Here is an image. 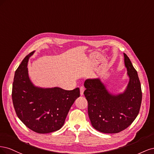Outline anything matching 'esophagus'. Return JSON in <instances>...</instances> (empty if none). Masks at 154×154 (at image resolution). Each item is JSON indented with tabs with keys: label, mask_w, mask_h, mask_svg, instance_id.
<instances>
[{
	"label": "esophagus",
	"mask_w": 154,
	"mask_h": 154,
	"mask_svg": "<svg viewBox=\"0 0 154 154\" xmlns=\"http://www.w3.org/2000/svg\"><path fill=\"white\" fill-rule=\"evenodd\" d=\"M80 95L81 96H83V92H84V91H85V88L83 87H81L80 88Z\"/></svg>",
	"instance_id": "obj_1"
}]
</instances>
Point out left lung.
<instances>
[{"label":"left lung","mask_w":154,"mask_h":154,"mask_svg":"<svg viewBox=\"0 0 154 154\" xmlns=\"http://www.w3.org/2000/svg\"><path fill=\"white\" fill-rule=\"evenodd\" d=\"M123 54L129 77L123 92L112 94L100 78L87 79L84 82L88 117L92 127L103 133H118L127 128L136 118L141 107L142 92L137 72L127 55Z\"/></svg>","instance_id":"8db88e82"}]
</instances>
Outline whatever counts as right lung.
<instances>
[{"label":"right lung","mask_w":154,"mask_h":154,"mask_svg":"<svg viewBox=\"0 0 154 154\" xmlns=\"http://www.w3.org/2000/svg\"><path fill=\"white\" fill-rule=\"evenodd\" d=\"M35 51L27 55L16 70L12 100L16 114L27 127L38 134H48L62 127L80 88L72 91L60 87L42 88L29 79L27 63Z\"/></svg>","instance_id":"right-lung-1"}]
</instances>
